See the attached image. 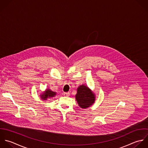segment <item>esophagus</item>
I'll return each instance as SVG.
<instances>
[{
    "mask_svg": "<svg viewBox=\"0 0 148 148\" xmlns=\"http://www.w3.org/2000/svg\"><path fill=\"white\" fill-rule=\"evenodd\" d=\"M63 95H64V96L68 97L70 95V93L69 92H64V93H63Z\"/></svg>",
    "mask_w": 148,
    "mask_h": 148,
    "instance_id": "34e87169",
    "label": "esophagus"
}]
</instances>
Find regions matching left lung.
<instances>
[{
    "label": "left lung",
    "mask_w": 148,
    "mask_h": 148,
    "mask_svg": "<svg viewBox=\"0 0 148 148\" xmlns=\"http://www.w3.org/2000/svg\"><path fill=\"white\" fill-rule=\"evenodd\" d=\"M75 99L79 107L82 108L89 107L95 100L94 94L85 85H81L78 88Z\"/></svg>",
    "instance_id": "obj_1"
}]
</instances>
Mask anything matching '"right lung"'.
<instances>
[{
    "mask_svg": "<svg viewBox=\"0 0 148 148\" xmlns=\"http://www.w3.org/2000/svg\"><path fill=\"white\" fill-rule=\"evenodd\" d=\"M55 95H56L55 92L51 91L50 89H47V90H45V92L42 95H41V97L43 100H47V98H50V97H53V96H55Z\"/></svg>",
    "mask_w": 148,
    "mask_h": 148,
    "instance_id": "1",
    "label": "right lung"
}]
</instances>
